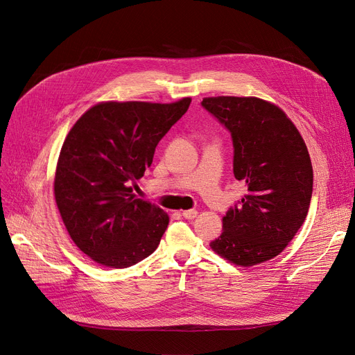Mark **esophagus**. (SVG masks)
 I'll return each mask as SVG.
<instances>
[{
	"label": "esophagus",
	"instance_id": "34e87169",
	"mask_svg": "<svg viewBox=\"0 0 355 355\" xmlns=\"http://www.w3.org/2000/svg\"><path fill=\"white\" fill-rule=\"evenodd\" d=\"M181 214H182V217H184V218H187V220H194V218L197 217V210H185V211H182Z\"/></svg>",
	"mask_w": 355,
	"mask_h": 355
}]
</instances>
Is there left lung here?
Returning a JSON list of instances; mask_svg holds the SVG:
<instances>
[{
  "label": "left lung",
  "mask_w": 355,
  "mask_h": 355,
  "mask_svg": "<svg viewBox=\"0 0 355 355\" xmlns=\"http://www.w3.org/2000/svg\"><path fill=\"white\" fill-rule=\"evenodd\" d=\"M201 106L233 141V174L246 196L223 217L211 249L240 266L281 253L306 218L312 197V164L306 145L282 109L257 99L218 96Z\"/></svg>",
  "instance_id": "left-lung-1"
}]
</instances>
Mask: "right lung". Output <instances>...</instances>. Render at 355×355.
<instances>
[{"mask_svg":"<svg viewBox=\"0 0 355 355\" xmlns=\"http://www.w3.org/2000/svg\"><path fill=\"white\" fill-rule=\"evenodd\" d=\"M190 103H99L70 129L54 197L71 240L99 265L129 268L158 248L170 218L129 185L153 164L158 142Z\"/></svg>","mask_w":355,"mask_h":355,"instance_id":"right-lung-1","label":"right lung"}]
</instances>
